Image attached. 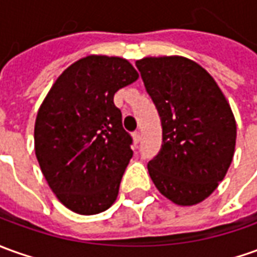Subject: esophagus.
Masks as SVG:
<instances>
[{
	"label": "esophagus",
	"instance_id": "34e87169",
	"mask_svg": "<svg viewBox=\"0 0 257 257\" xmlns=\"http://www.w3.org/2000/svg\"><path fill=\"white\" fill-rule=\"evenodd\" d=\"M133 139H134V141H136V143H140V141H141V133L140 132L133 133Z\"/></svg>",
	"mask_w": 257,
	"mask_h": 257
}]
</instances>
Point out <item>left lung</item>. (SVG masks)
Listing matches in <instances>:
<instances>
[{
  "mask_svg": "<svg viewBox=\"0 0 257 257\" xmlns=\"http://www.w3.org/2000/svg\"><path fill=\"white\" fill-rule=\"evenodd\" d=\"M136 65L162 125L150 176L175 204H197L217 189L232 162L236 123L231 106L214 78L189 58L146 57Z\"/></svg>",
  "mask_w": 257,
  "mask_h": 257,
  "instance_id": "8db88e82",
  "label": "left lung"
}]
</instances>
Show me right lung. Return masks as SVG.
Masks as SVG:
<instances>
[{"instance_id": "right-lung-1", "label": "right lung", "mask_w": 257, "mask_h": 257, "mask_svg": "<svg viewBox=\"0 0 257 257\" xmlns=\"http://www.w3.org/2000/svg\"><path fill=\"white\" fill-rule=\"evenodd\" d=\"M127 60L88 56L65 70L37 111L35 152L57 199L82 215L114 203L133 157L114 93L137 81Z\"/></svg>"}]
</instances>
